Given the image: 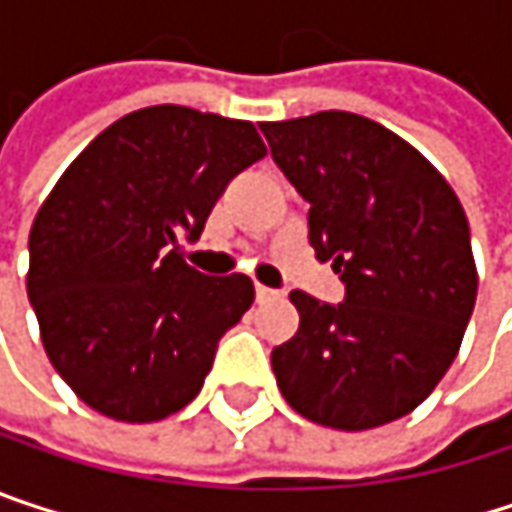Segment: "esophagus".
<instances>
[{
    "label": "esophagus",
    "instance_id": "esophagus-1",
    "mask_svg": "<svg viewBox=\"0 0 512 512\" xmlns=\"http://www.w3.org/2000/svg\"><path fill=\"white\" fill-rule=\"evenodd\" d=\"M255 296H257V302H269V299H278L281 293H278V290H272V287H263V284H257Z\"/></svg>",
    "mask_w": 512,
    "mask_h": 512
}]
</instances>
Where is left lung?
<instances>
[{"label": "left lung", "mask_w": 512, "mask_h": 512, "mask_svg": "<svg viewBox=\"0 0 512 512\" xmlns=\"http://www.w3.org/2000/svg\"><path fill=\"white\" fill-rule=\"evenodd\" d=\"M311 204L308 240L344 302L290 293L299 332L272 350L284 400L332 430L409 415L439 385L477 296L468 219L448 180L382 124L353 112L260 124Z\"/></svg>", "instance_id": "1"}]
</instances>
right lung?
<instances>
[{"label":"right lung","instance_id":"right-lung-1","mask_svg":"<svg viewBox=\"0 0 512 512\" xmlns=\"http://www.w3.org/2000/svg\"><path fill=\"white\" fill-rule=\"evenodd\" d=\"M266 156L255 124L148 106L103 130L29 234V302L58 376L127 424L180 412L255 302L249 275H201L195 243L228 183Z\"/></svg>","mask_w":512,"mask_h":512}]
</instances>
